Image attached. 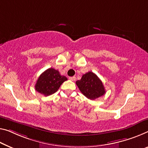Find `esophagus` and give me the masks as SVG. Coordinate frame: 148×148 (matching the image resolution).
Listing matches in <instances>:
<instances>
[{
    "instance_id": "obj_1",
    "label": "esophagus",
    "mask_w": 148,
    "mask_h": 148,
    "mask_svg": "<svg viewBox=\"0 0 148 148\" xmlns=\"http://www.w3.org/2000/svg\"><path fill=\"white\" fill-rule=\"evenodd\" d=\"M69 79L71 81H75V79H76V77H74V76H73V77H70Z\"/></svg>"
}]
</instances>
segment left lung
<instances>
[{
    "label": "left lung",
    "instance_id": "8db88e82",
    "mask_svg": "<svg viewBox=\"0 0 148 148\" xmlns=\"http://www.w3.org/2000/svg\"><path fill=\"white\" fill-rule=\"evenodd\" d=\"M76 85L80 91L90 100L96 99L106 92L101 79L91 71L84 74L80 80L76 81Z\"/></svg>",
    "mask_w": 148,
    "mask_h": 148
}]
</instances>
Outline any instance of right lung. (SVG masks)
Segmentation results:
<instances>
[{
	"instance_id": "right-lung-1",
	"label": "right lung",
	"mask_w": 148,
	"mask_h": 148,
	"mask_svg": "<svg viewBox=\"0 0 148 148\" xmlns=\"http://www.w3.org/2000/svg\"><path fill=\"white\" fill-rule=\"evenodd\" d=\"M67 80V77L61 75L58 70L49 68L40 75L35 89L44 96H49L58 91L61 84Z\"/></svg>"
}]
</instances>
